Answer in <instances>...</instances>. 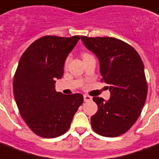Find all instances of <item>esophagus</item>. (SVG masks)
I'll return each instance as SVG.
<instances>
[{
    "label": "esophagus",
    "mask_w": 159,
    "mask_h": 159,
    "mask_svg": "<svg viewBox=\"0 0 159 159\" xmlns=\"http://www.w3.org/2000/svg\"><path fill=\"white\" fill-rule=\"evenodd\" d=\"M84 102H90V101L92 100V97H90V96H87V95H84Z\"/></svg>",
    "instance_id": "1"
}]
</instances>
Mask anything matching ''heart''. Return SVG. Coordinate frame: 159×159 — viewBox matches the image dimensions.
<instances>
[{"instance_id": "b5f03b06", "label": "heart", "mask_w": 159, "mask_h": 159, "mask_svg": "<svg viewBox=\"0 0 159 159\" xmlns=\"http://www.w3.org/2000/svg\"><path fill=\"white\" fill-rule=\"evenodd\" d=\"M85 55H89V54H86V53H85V54H84V55H83V57H84V56H85ZM69 61H70V57H69V56H68V57H67V58H66V60H65V62H64V66H67L68 64V62H69Z\"/></svg>"}]
</instances>
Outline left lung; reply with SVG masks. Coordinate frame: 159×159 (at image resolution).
Returning <instances> with one entry per match:
<instances>
[{"instance_id": "left-lung-1", "label": "left lung", "mask_w": 159, "mask_h": 159, "mask_svg": "<svg viewBox=\"0 0 159 159\" xmlns=\"http://www.w3.org/2000/svg\"><path fill=\"white\" fill-rule=\"evenodd\" d=\"M100 62L102 82L109 85L110 99L93 97L98 111L91 118L98 135L117 137L125 134L141 115L148 95L144 65L130 45L113 37L81 36Z\"/></svg>"}]
</instances>
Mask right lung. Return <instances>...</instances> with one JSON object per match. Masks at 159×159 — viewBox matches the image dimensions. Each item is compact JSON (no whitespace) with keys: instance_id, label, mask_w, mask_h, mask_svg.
I'll list each match as a JSON object with an SVG mask.
<instances>
[{"instance_id":"add662e5","label":"right lung","mask_w":159,"mask_h":159,"mask_svg":"<svg viewBox=\"0 0 159 159\" xmlns=\"http://www.w3.org/2000/svg\"><path fill=\"white\" fill-rule=\"evenodd\" d=\"M80 35H46L34 41L21 57L13 78V94L21 117L29 128L43 138H54L68 130L83 103L81 94L57 92L66 57Z\"/></svg>"}]
</instances>
